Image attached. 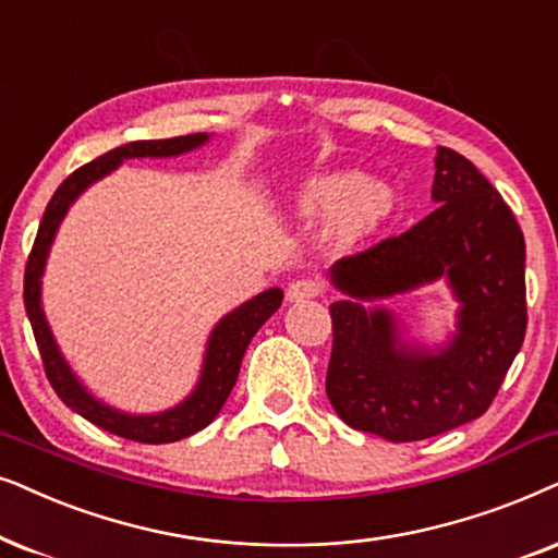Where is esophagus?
<instances>
[{
    "mask_svg": "<svg viewBox=\"0 0 558 558\" xmlns=\"http://www.w3.org/2000/svg\"><path fill=\"white\" fill-rule=\"evenodd\" d=\"M322 293V283L311 278H299L288 286V301H308Z\"/></svg>",
    "mask_w": 558,
    "mask_h": 558,
    "instance_id": "34e87169",
    "label": "esophagus"
}]
</instances>
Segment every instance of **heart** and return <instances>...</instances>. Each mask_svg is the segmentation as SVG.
<instances>
[{"instance_id":"b5f03b06","label":"heart","mask_w":558,"mask_h":558,"mask_svg":"<svg viewBox=\"0 0 558 558\" xmlns=\"http://www.w3.org/2000/svg\"><path fill=\"white\" fill-rule=\"evenodd\" d=\"M301 206L311 219H337L341 240H354L388 217L392 191L385 183L362 185L360 173H337L311 185Z\"/></svg>"}]
</instances>
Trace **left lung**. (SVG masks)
Returning a JSON list of instances; mask_svg holds the SVG:
<instances>
[{
  "label": "left lung",
  "instance_id": "left-lung-1",
  "mask_svg": "<svg viewBox=\"0 0 558 558\" xmlns=\"http://www.w3.org/2000/svg\"><path fill=\"white\" fill-rule=\"evenodd\" d=\"M428 217L408 232L339 259L337 288L354 299L411 291L447 275L459 333L441 354L396 349L388 311L331 303L326 396L339 418L388 441H421L480 418L523 344L525 240L495 185L451 147L436 155Z\"/></svg>",
  "mask_w": 558,
  "mask_h": 558
}]
</instances>
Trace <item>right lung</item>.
Masks as SVG:
<instances>
[{
    "label": "right lung",
    "instance_id": "add662e5",
    "mask_svg": "<svg viewBox=\"0 0 558 558\" xmlns=\"http://www.w3.org/2000/svg\"><path fill=\"white\" fill-rule=\"evenodd\" d=\"M202 143H206L204 132L168 140H137V143L114 147V150L104 153L101 158L73 170V173L58 185L53 198L48 202V209L43 214L40 227H37L33 250H29L25 265V308L29 326H33L37 349H40V360L43 367H46L48 383L53 385L58 398H61L71 411L84 415V418L92 421L94 426L130 441L170 444L185 439V436L209 426V423L217 418V413L221 411V405L227 403L229 392L234 388L244 349H247L259 326L280 308L283 291H280V288H270V291L255 295V299L244 303V306L221 318L209 339V352H206L202 383H198V388L193 390V396L185 400V403L160 415H124L111 411V408L101 405L99 400L88 396V392L78 385L76 377L71 375L61 352H58L53 333H50L46 316H43L40 308L43 265H46L48 247L50 242H53L58 225H61V219L65 217V211H69L73 198H76L86 185L99 181L101 175L114 170L124 158H147V155H150V158H168V155H181L185 150H193V147H198Z\"/></svg>",
    "mask_w": 558,
    "mask_h": 558
}]
</instances>
